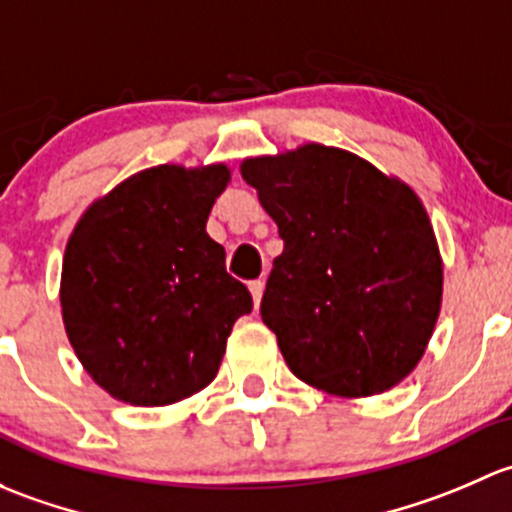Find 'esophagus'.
Wrapping results in <instances>:
<instances>
[{
  "mask_svg": "<svg viewBox=\"0 0 512 512\" xmlns=\"http://www.w3.org/2000/svg\"><path fill=\"white\" fill-rule=\"evenodd\" d=\"M249 291H251V298H254V305L258 308V305H261V295H263V283L261 281H254L249 286Z\"/></svg>",
  "mask_w": 512,
  "mask_h": 512,
  "instance_id": "1",
  "label": "esophagus"
}]
</instances>
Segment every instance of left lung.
Segmentation results:
<instances>
[{
    "label": "left lung",
    "instance_id": "left-lung-1",
    "mask_svg": "<svg viewBox=\"0 0 512 512\" xmlns=\"http://www.w3.org/2000/svg\"><path fill=\"white\" fill-rule=\"evenodd\" d=\"M241 177L276 221L261 318L291 372L333 397H374L419 365L444 261L416 192L340 147L246 157Z\"/></svg>",
    "mask_w": 512,
    "mask_h": 512
}]
</instances>
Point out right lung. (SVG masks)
I'll return each mask as SVG.
<instances>
[{
    "label": "right lung",
    "mask_w": 512,
    "mask_h": 512,
    "mask_svg": "<svg viewBox=\"0 0 512 512\" xmlns=\"http://www.w3.org/2000/svg\"><path fill=\"white\" fill-rule=\"evenodd\" d=\"M229 179L224 162L150 167L73 226L61 268L63 328L110 397L167 407L217 377L226 337L254 308L207 234Z\"/></svg>",
    "instance_id": "add662e5"
}]
</instances>
